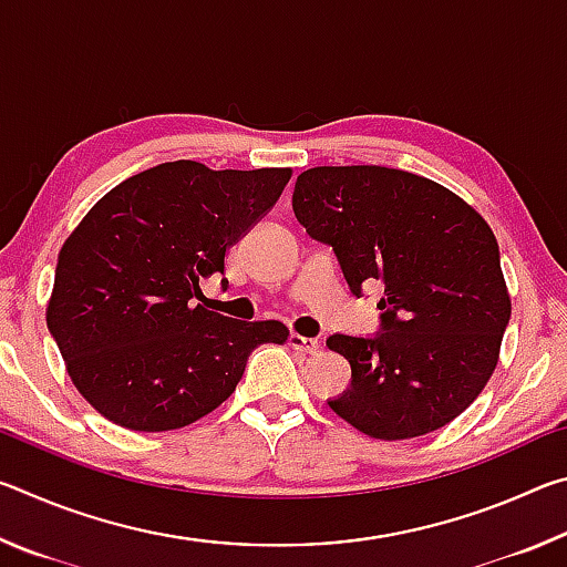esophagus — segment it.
<instances>
[{
    "label": "esophagus",
    "instance_id": "obj_1",
    "mask_svg": "<svg viewBox=\"0 0 567 567\" xmlns=\"http://www.w3.org/2000/svg\"><path fill=\"white\" fill-rule=\"evenodd\" d=\"M290 348L292 350H300V352H307V354H315V352H320V342L315 340V338H302V334L292 332L290 334Z\"/></svg>",
    "mask_w": 567,
    "mask_h": 567
}]
</instances>
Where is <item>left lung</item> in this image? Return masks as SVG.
Returning <instances> with one entry per match:
<instances>
[{"label": "left lung", "mask_w": 567, "mask_h": 567, "mask_svg": "<svg viewBox=\"0 0 567 567\" xmlns=\"http://www.w3.org/2000/svg\"><path fill=\"white\" fill-rule=\"evenodd\" d=\"M292 209L332 245L352 295L385 287L382 332L328 338L352 370L332 412L375 440H410L473 405L511 320L501 249L480 213L433 179L378 165L302 172Z\"/></svg>", "instance_id": "8db88e82"}]
</instances>
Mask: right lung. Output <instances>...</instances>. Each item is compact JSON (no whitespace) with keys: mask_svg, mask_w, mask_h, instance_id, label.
Wrapping results in <instances>:
<instances>
[{"mask_svg":"<svg viewBox=\"0 0 567 567\" xmlns=\"http://www.w3.org/2000/svg\"><path fill=\"white\" fill-rule=\"evenodd\" d=\"M290 177L165 162L120 182L64 239L47 328L102 417L140 433L185 427L233 395L257 344L287 340L282 322L229 320L192 297Z\"/></svg>","mask_w":567,"mask_h":567,"instance_id":"right-lung-1","label":"right lung"}]
</instances>
